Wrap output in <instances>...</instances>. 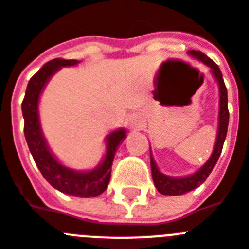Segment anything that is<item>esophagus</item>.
Masks as SVG:
<instances>
[{"mask_svg":"<svg viewBox=\"0 0 249 249\" xmlns=\"http://www.w3.org/2000/svg\"><path fill=\"white\" fill-rule=\"evenodd\" d=\"M129 124H130V128H134V126H137L138 125L137 116H130V119H129Z\"/></svg>","mask_w":249,"mask_h":249,"instance_id":"obj_1","label":"esophagus"}]
</instances>
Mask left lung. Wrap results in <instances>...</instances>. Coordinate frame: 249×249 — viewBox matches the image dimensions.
I'll return each instance as SVG.
<instances>
[{
    "label": "left lung",
    "instance_id": "8db88e82",
    "mask_svg": "<svg viewBox=\"0 0 249 249\" xmlns=\"http://www.w3.org/2000/svg\"><path fill=\"white\" fill-rule=\"evenodd\" d=\"M189 53L192 57L197 58L201 60L202 63L210 67L213 76L215 77L216 82L219 85V93H220V100H219V128H218V135H216V142H215V148L213 150L212 157L209 158L204 166L200 168L199 171H196L195 173H192L190 176L186 177H171L166 176L160 172L157 167L156 162H154L153 157L150 154V168H152V177H153L154 186L157 190L162 194V195H183L186 192L191 191V190L199 187L201 183L205 182V179L212 173L213 168L215 167L216 162H218L219 157H220L221 149H223V144H224L225 137H227L228 131V123H229V111H228V93L227 87L224 85V79H223V74L221 71L219 70L218 64L215 63L214 60H212L209 57H206L205 54L200 52V50H189Z\"/></svg>",
    "mask_w": 249,
    "mask_h": 249
}]
</instances>
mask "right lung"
Instances as JSON below:
<instances>
[{"label":"right lung","instance_id":"1","mask_svg":"<svg viewBox=\"0 0 249 249\" xmlns=\"http://www.w3.org/2000/svg\"><path fill=\"white\" fill-rule=\"evenodd\" d=\"M76 59H53L44 64L40 70L31 77L26 87L24 101L21 104L22 116H24V133L28 147L34 158L35 164L39 171L54 189L59 190L63 194L77 196V197H95L101 195L107 189L111 166L115 152L126 138L125 129H118L106 137V154L105 158L99 166L91 171L79 172L63 166L52 154L47 141L41 133L37 104L40 93L47 82L54 73L62 67L76 66Z\"/></svg>","mask_w":249,"mask_h":249}]
</instances>
